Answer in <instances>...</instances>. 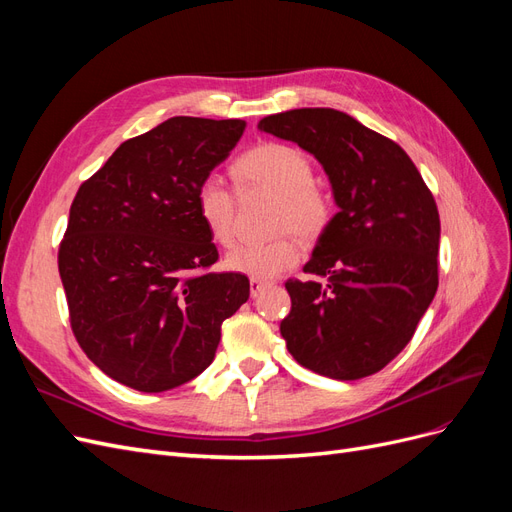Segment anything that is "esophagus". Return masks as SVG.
Segmentation results:
<instances>
[{"instance_id": "34e87169", "label": "esophagus", "mask_w": 512, "mask_h": 512, "mask_svg": "<svg viewBox=\"0 0 512 512\" xmlns=\"http://www.w3.org/2000/svg\"><path fill=\"white\" fill-rule=\"evenodd\" d=\"M269 286V282H265V280H256V277H252L250 280V294L252 297H258V294L265 290Z\"/></svg>"}]
</instances>
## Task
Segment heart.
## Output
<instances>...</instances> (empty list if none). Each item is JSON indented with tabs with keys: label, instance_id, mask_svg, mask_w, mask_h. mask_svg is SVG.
<instances>
[{
	"label": "heart",
	"instance_id": "obj_1",
	"mask_svg": "<svg viewBox=\"0 0 512 512\" xmlns=\"http://www.w3.org/2000/svg\"><path fill=\"white\" fill-rule=\"evenodd\" d=\"M230 177L239 192L269 190L277 194L275 230L280 235L269 241H243L226 254L228 271L243 273L256 280H273L299 265L303 239H318L333 218L331 196L314 183V164L307 153L286 143H260L232 162ZM194 209L207 235L228 245L235 239L237 198L228 185L215 175L198 181Z\"/></svg>",
	"mask_w": 512,
	"mask_h": 512
}]
</instances>
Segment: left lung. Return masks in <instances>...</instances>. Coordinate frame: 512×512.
<instances>
[{
  "instance_id": "1",
  "label": "left lung",
  "mask_w": 512,
  "mask_h": 512,
  "mask_svg": "<svg viewBox=\"0 0 512 512\" xmlns=\"http://www.w3.org/2000/svg\"><path fill=\"white\" fill-rule=\"evenodd\" d=\"M258 128L314 153L339 207L303 267L312 280L286 282V348L320 376L376 374L408 346L438 290L436 200L404 149L342 111L294 108Z\"/></svg>"
}]
</instances>
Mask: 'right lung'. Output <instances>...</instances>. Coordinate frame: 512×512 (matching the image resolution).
Returning <instances> with one entry per match:
<instances>
[{
    "label": "right lung",
    "mask_w": 512,
    "mask_h": 512,
    "mask_svg": "<svg viewBox=\"0 0 512 512\" xmlns=\"http://www.w3.org/2000/svg\"><path fill=\"white\" fill-rule=\"evenodd\" d=\"M241 119L173 117L121 143L81 183L57 265L70 327L108 378L162 393L209 367L250 280L213 273L194 190L237 145Z\"/></svg>",
    "instance_id": "obj_1"
}]
</instances>
